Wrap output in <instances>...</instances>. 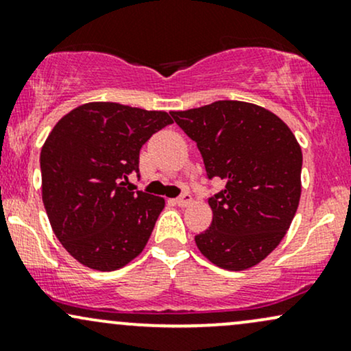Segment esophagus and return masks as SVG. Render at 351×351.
<instances>
[{
  "label": "esophagus",
  "instance_id": "esophagus-1",
  "mask_svg": "<svg viewBox=\"0 0 351 351\" xmlns=\"http://www.w3.org/2000/svg\"><path fill=\"white\" fill-rule=\"evenodd\" d=\"M191 195H188V193H183V195L180 196V198H176L175 199V204H178L180 208H184V206H188L189 203H191Z\"/></svg>",
  "mask_w": 351,
  "mask_h": 351
}]
</instances>
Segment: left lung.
Masks as SVG:
<instances>
[{
	"mask_svg": "<svg viewBox=\"0 0 351 351\" xmlns=\"http://www.w3.org/2000/svg\"><path fill=\"white\" fill-rule=\"evenodd\" d=\"M203 156L209 180L224 188L208 199L209 229L195 236L213 264L244 271L279 245L297 213L302 150L272 112L239 100L170 112Z\"/></svg>",
	"mask_w": 351,
	"mask_h": 351,
	"instance_id": "left-lung-1",
	"label": "left lung"
}]
</instances>
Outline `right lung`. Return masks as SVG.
Instances as JSON below:
<instances>
[{"label": "right lung", "instance_id": "add662e5", "mask_svg": "<svg viewBox=\"0 0 351 351\" xmlns=\"http://www.w3.org/2000/svg\"><path fill=\"white\" fill-rule=\"evenodd\" d=\"M173 123L167 112L115 102L84 104L56 123L41 150L43 203L74 259L117 271L147 245L165 199L125 188L140 148Z\"/></svg>", "mask_w": 351, "mask_h": 351}]
</instances>
